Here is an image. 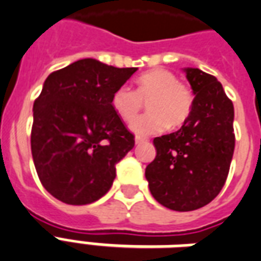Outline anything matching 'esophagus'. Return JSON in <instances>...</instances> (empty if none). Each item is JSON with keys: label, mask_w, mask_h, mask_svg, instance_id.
Masks as SVG:
<instances>
[{"label": "esophagus", "mask_w": 261, "mask_h": 261, "mask_svg": "<svg viewBox=\"0 0 261 261\" xmlns=\"http://www.w3.org/2000/svg\"><path fill=\"white\" fill-rule=\"evenodd\" d=\"M146 138H142V137H136V144L137 145H140V144H144V142H146Z\"/></svg>", "instance_id": "obj_1"}]
</instances>
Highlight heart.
<instances>
[{
  "label": "heart",
  "mask_w": 261,
  "mask_h": 261,
  "mask_svg": "<svg viewBox=\"0 0 261 261\" xmlns=\"http://www.w3.org/2000/svg\"><path fill=\"white\" fill-rule=\"evenodd\" d=\"M138 87L120 86L112 96L113 111L124 121H131L148 102L149 112L131 123L137 136H150L177 128L188 120L194 95L188 87L178 82L171 71L156 69L138 77Z\"/></svg>",
  "instance_id": "obj_1"
}]
</instances>
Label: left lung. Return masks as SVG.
I'll list each match as a JSON object with an SVG mask.
<instances>
[{"mask_svg": "<svg viewBox=\"0 0 261 261\" xmlns=\"http://www.w3.org/2000/svg\"><path fill=\"white\" fill-rule=\"evenodd\" d=\"M184 71L195 94L191 116L178 131L156 137L145 169L152 196L175 212L203 207L220 194L235 148L233 105L223 86L200 69Z\"/></svg>", "mask_w": 261, "mask_h": 261, "instance_id": "left-lung-1", "label": "left lung"}]
</instances>
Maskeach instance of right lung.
I'll return each instance as SVG.
<instances>
[{"label": "right lung", "mask_w": 261, "mask_h": 261, "mask_svg": "<svg viewBox=\"0 0 261 261\" xmlns=\"http://www.w3.org/2000/svg\"><path fill=\"white\" fill-rule=\"evenodd\" d=\"M137 71L80 59L51 73L33 106L32 155L42 187L63 203L88 204L111 190L134 136L112 96Z\"/></svg>", "instance_id": "obj_1"}]
</instances>
